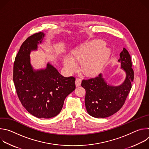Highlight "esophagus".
Instances as JSON below:
<instances>
[{"instance_id":"1","label":"esophagus","mask_w":149,"mask_h":149,"mask_svg":"<svg viewBox=\"0 0 149 149\" xmlns=\"http://www.w3.org/2000/svg\"><path fill=\"white\" fill-rule=\"evenodd\" d=\"M81 79L77 78L75 80V86L76 87H79L81 86Z\"/></svg>"}]
</instances>
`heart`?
<instances>
[{
  "mask_svg": "<svg viewBox=\"0 0 149 149\" xmlns=\"http://www.w3.org/2000/svg\"><path fill=\"white\" fill-rule=\"evenodd\" d=\"M104 41L96 40L76 48L72 52V57L67 55L63 58V65L72 72L77 69V62H81V71L85 75L97 73L111 54L110 49L104 46Z\"/></svg>",
  "mask_w": 149,
  "mask_h": 149,
  "instance_id": "heart-1",
  "label": "heart"
}]
</instances>
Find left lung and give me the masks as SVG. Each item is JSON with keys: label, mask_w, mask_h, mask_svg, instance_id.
<instances>
[{"label": "left lung", "mask_w": 149, "mask_h": 149, "mask_svg": "<svg viewBox=\"0 0 149 149\" xmlns=\"http://www.w3.org/2000/svg\"><path fill=\"white\" fill-rule=\"evenodd\" d=\"M121 69L125 73L124 82L118 86L108 84L102 74L88 79H84L81 86L86 90L85 104L88 113L95 118L108 117L117 113L124 104L132 88L134 71L131 57L125 48L120 54Z\"/></svg>", "instance_id": "8db88e82"}]
</instances>
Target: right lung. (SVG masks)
<instances>
[{
	"label": "right lung",
	"instance_id": "obj_1",
	"mask_svg": "<svg viewBox=\"0 0 149 149\" xmlns=\"http://www.w3.org/2000/svg\"><path fill=\"white\" fill-rule=\"evenodd\" d=\"M45 34L28 38L21 45L13 65V82L21 104L37 118H50L61 111L65 98L75 89V78L65 77L49 62L45 69L34 70L30 54L42 44Z\"/></svg>",
	"mask_w": 149,
	"mask_h": 149
}]
</instances>
